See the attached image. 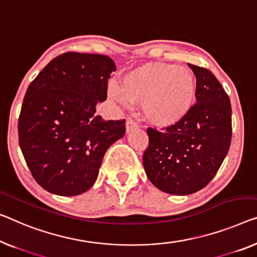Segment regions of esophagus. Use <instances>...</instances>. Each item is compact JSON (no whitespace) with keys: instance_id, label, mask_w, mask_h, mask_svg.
I'll return each instance as SVG.
<instances>
[{"instance_id":"esophagus-1","label":"esophagus","mask_w":257,"mask_h":257,"mask_svg":"<svg viewBox=\"0 0 257 257\" xmlns=\"http://www.w3.org/2000/svg\"><path fill=\"white\" fill-rule=\"evenodd\" d=\"M137 128H139V124H137L133 118H127V121H125V129H127V133L133 132L134 129Z\"/></svg>"}]
</instances>
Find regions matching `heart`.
Instances as JSON below:
<instances>
[{
	"instance_id": "b5f03b06",
	"label": "heart",
	"mask_w": 257,
	"mask_h": 257,
	"mask_svg": "<svg viewBox=\"0 0 257 257\" xmlns=\"http://www.w3.org/2000/svg\"><path fill=\"white\" fill-rule=\"evenodd\" d=\"M121 82L108 87L109 97L125 107L141 104L144 120L158 128L180 123L196 102V78L186 67L147 63L130 69Z\"/></svg>"
}]
</instances>
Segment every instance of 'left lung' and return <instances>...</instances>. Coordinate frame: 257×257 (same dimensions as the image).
I'll return each mask as SVG.
<instances>
[{
    "mask_svg": "<svg viewBox=\"0 0 257 257\" xmlns=\"http://www.w3.org/2000/svg\"><path fill=\"white\" fill-rule=\"evenodd\" d=\"M197 83L196 104L183 120L164 132L148 128L143 165L159 190L189 195L208 185L226 157L232 109L226 92L208 69L188 64Z\"/></svg>",
    "mask_w": 257,
    "mask_h": 257,
    "instance_id": "obj_1",
    "label": "left lung"
}]
</instances>
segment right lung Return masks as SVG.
Returning <instances> with one entry per match:
<instances>
[{"instance_id": "add662e5", "label": "right lung", "mask_w": 257, "mask_h": 257, "mask_svg": "<svg viewBox=\"0 0 257 257\" xmlns=\"http://www.w3.org/2000/svg\"><path fill=\"white\" fill-rule=\"evenodd\" d=\"M115 70L106 55L69 52L53 59L29 85L18 120L19 147L45 190L60 196L85 193L107 149L123 137L125 120L95 115Z\"/></svg>"}]
</instances>
